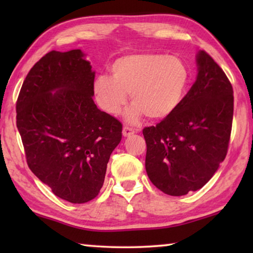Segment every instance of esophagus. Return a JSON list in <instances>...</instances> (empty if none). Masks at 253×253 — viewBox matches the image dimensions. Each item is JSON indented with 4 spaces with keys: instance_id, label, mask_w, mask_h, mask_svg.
<instances>
[{
    "instance_id": "1",
    "label": "esophagus",
    "mask_w": 253,
    "mask_h": 253,
    "mask_svg": "<svg viewBox=\"0 0 253 253\" xmlns=\"http://www.w3.org/2000/svg\"><path fill=\"white\" fill-rule=\"evenodd\" d=\"M135 132H136L135 129H132V128L128 127V126H125V127L123 128V135L125 136V137L130 136V135H132V134H135Z\"/></svg>"
}]
</instances>
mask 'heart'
<instances>
[{"instance_id": "b5f03b06", "label": "heart", "mask_w": 253, "mask_h": 253, "mask_svg": "<svg viewBox=\"0 0 253 253\" xmlns=\"http://www.w3.org/2000/svg\"><path fill=\"white\" fill-rule=\"evenodd\" d=\"M111 77L99 75L93 92L99 106L108 114H117L126 104L128 93L134 105L128 119L142 115L163 119L181 105L190 83V70L181 58L163 53L140 52L118 58L110 66Z\"/></svg>"}]
</instances>
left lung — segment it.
I'll return each instance as SVG.
<instances>
[{"label": "left lung", "mask_w": 253, "mask_h": 253, "mask_svg": "<svg viewBox=\"0 0 253 253\" xmlns=\"http://www.w3.org/2000/svg\"><path fill=\"white\" fill-rule=\"evenodd\" d=\"M199 74L181 105L169 117L145 127V168L158 190L173 196L204 186L228 153L233 119V88L204 50Z\"/></svg>", "instance_id": "left-lung-1"}]
</instances>
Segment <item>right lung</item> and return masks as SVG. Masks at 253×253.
Wrapping results in <instances>:
<instances>
[{"mask_svg": "<svg viewBox=\"0 0 253 253\" xmlns=\"http://www.w3.org/2000/svg\"><path fill=\"white\" fill-rule=\"evenodd\" d=\"M93 81L95 72L79 49L52 50L31 68L16 100L28 166L71 203L98 195L122 139V123L92 100Z\"/></svg>", "mask_w": 253, "mask_h": 253, "instance_id": "add662e5", "label": "right lung"}]
</instances>
